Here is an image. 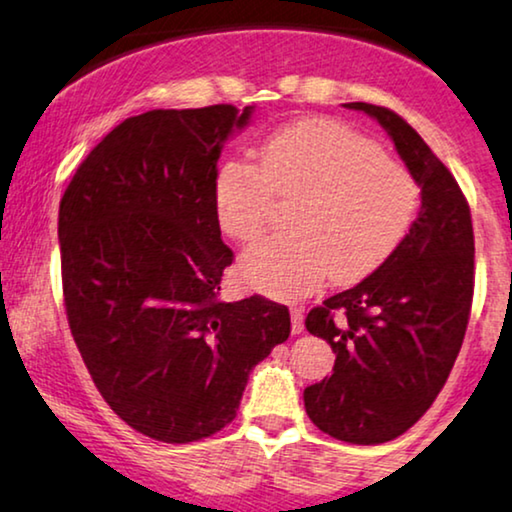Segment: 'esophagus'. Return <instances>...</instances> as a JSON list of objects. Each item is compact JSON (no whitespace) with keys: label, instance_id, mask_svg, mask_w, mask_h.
<instances>
[{"label":"esophagus","instance_id":"1","mask_svg":"<svg viewBox=\"0 0 512 512\" xmlns=\"http://www.w3.org/2000/svg\"><path fill=\"white\" fill-rule=\"evenodd\" d=\"M290 326H293V333L295 335L304 331V312H302V307L290 309Z\"/></svg>","mask_w":512,"mask_h":512}]
</instances>
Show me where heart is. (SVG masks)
<instances>
[{
    "label": "heart",
    "mask_w": 512,
    "mask_h": 512,
    "mask_svg": "<svg viewBox=\"0 0 512 512\" xmlns=\"http://www.w3.org/2000/svg\"><path fill=\"white\" fill-rule=\"evenodd\" d=\"M300 200L293 231L250 248L238 264L245 286L300 297L326 276L352 283L378 269L409 234L420 205L413 174L345 122L304 118L276 129L260 165L231 160L217 174V222L238 243L267 229L274 198Z\"/></svg>",
    "instance_id": "b5f03b06"
}]
</instances>
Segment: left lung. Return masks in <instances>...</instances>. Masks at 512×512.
<instances>
[{"instance_id":"1","label":"left lung","mask_w":512,"mask_h":512,"mask_svg":"<svg viewBox=\"0 0 512 512\" xmlns=\"http://www.w3.org/2000/svg\"><path fill=\"white\" fill-rule=\"evenodd\" d=\"M383 125L420 186V212L387 260L354 288L307 314V331L335 352L333 373L304 390L326 435L383 444L418 423L437 399L468 328L475 236L454 174L390 108L345 103Z\"/></svg>"}]
</instances>
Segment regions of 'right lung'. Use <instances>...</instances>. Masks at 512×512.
<instances>
[{"instance_id": "add662e5", "label": "right lung", "mask_w": 512, "mask_h": 512, "mask_svg": "<svg viewBox=\"0 0 512 512\" xmlns=\"http://www.w3.org/2000/svg\"><path fill=\"white\" fill-rule=\"evenodd\" d=\"M255 106L127 118L58 208L63 300L84 366L141 435L189 444L236 418L252 368L288 340V307L217 297L234 252L215 212L224 141Z\"/></svg>"}]
</instances>
